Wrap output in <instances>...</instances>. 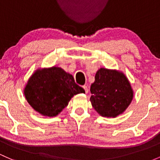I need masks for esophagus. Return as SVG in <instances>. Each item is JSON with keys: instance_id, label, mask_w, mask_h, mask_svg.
<instances>
[{"instance_id": "1", "label": "esophagus", "mask_w": 160, "mask_h": 160, "mask_svg": "<svg viewBox=\"0 0 160 160\" xmlns=\"http://www.w3.org/2000/svg\"><path fill=\"white\" fill-rule=\"evenodd\" d=\"M82 88H83L84 89H85V93H88V86L87 85H83V86H82Z\"/></svg>"}]
</instances>
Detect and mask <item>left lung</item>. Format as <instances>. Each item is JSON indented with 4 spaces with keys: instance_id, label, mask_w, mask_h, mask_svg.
Returning a JSON list of instances; mask_svg holds the SVG:
<instances>
[{
    "instance_id": "left-lung-1",
    "label": "left lung",
    "mask_w": 160,
    "mask_h": 160,
    "mask_svg": "<svg viewBox=\"0 0 160 160\" xmlns=\"http://www.w3.org/2000/svg\"><path fill=\"white\" fill-rule=\"evenodd\" d=\"M92 107L101 116L116 118L133 100V91L128 78L117 70L101 68L90 88Z\"/></svg>"
}]
</instances>
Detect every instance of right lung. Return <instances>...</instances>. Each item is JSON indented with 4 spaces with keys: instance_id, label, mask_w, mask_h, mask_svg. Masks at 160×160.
I'll use <instances>...</instances> for the list:
<instances>
[{
    "instance_id": "1",
    "label": "right lung",
    "mask_w": 160,
    "mask_h": 160,
    "mask_svg": "<svg viewBox=\"0 0 160 160\" xmlns=\"http://www.w3.org/2000/svg\"><path fill=\"white\" fill-rule=\"evenodd\" d=\"M24 95L30 105L46 117L58 115L74 95L85 93L72 75L59 67L39 68L27 82Z\"/></svg>"
}]
</instances>
